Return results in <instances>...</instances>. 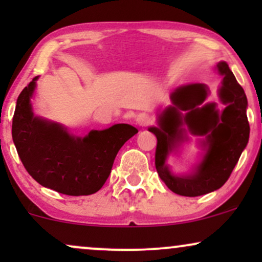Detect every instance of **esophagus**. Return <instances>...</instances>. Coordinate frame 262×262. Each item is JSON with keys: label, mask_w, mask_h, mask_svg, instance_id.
Listing matches in <instances>:
<instances>
[{"label": "esophagus", "mask_w": 262, "mask_h": 262, "mask_svg": "<svg viewBox=\"0 0 262 262\" xmlns=\"http://www.w3.org/2000/svg\"><path fill=\"white\" fill-rule=\"evenodd\" d=\"M135 121H137V123L140 125V127H145V125L150 124V122H151V118H150L149 114L140 113V114H138V117H137V119H135Z\"/></svg>", "instance_id": "esophagus-1"}]
</instances>
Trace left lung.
Returning a JSON list of instances; mask_svg holds the SVG:
<instances>
[{
  "label": "left lung",
  "instance_id": "1",
  "mask_svg": "<svg viewBox=\"0 0 262 262\" xmlns=\"http://www.w3.org/2000/svg\"><path fill=\"white\" fill-rule=\"evenodd\" d=\"M217 69L223 76L218 95L222 103L227 106L222 112L215 103L203 104L208 96V87L203 83H191L171 93L172 106L165 108L159 116V127L149 128L158 139L156 171L165 185L180 196L197 197L221 188L229 179L249 141L250 127L244 90L227 62H218ZM182 125H187L194 135L206 138L201 142L206 154L194 174L176 177L170 173L166 159L185 139Z\"/></svg>",
  "mask_w": 262,
  "mask_h": 262
}]
</instances>
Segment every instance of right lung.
<instances>
[{
    "mask_svg": "<svg viewBox=\"0 0 262 262\" xmlns=\"http://www.w3.org/2000/svg\"><path fill=\"white\" fill-rule=\"evenodd\" d=\"M33 79L17 98L12 138L23 166L38 183L68 196H89L101 189L125 141L138 133L129 124L91 130L81 138L58 123L33 114Z\"/></svg>",
    "mask_w": 262,
    "mask_h": 262,
    "instance_id": "1",
    "label": "right lung"
}]
</instances>
